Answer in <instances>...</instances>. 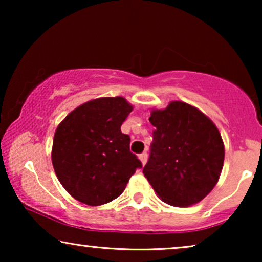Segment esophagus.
Masks as SVG:
<instances>
[{
    "label": "esophagus",
    "instance_id": "34e87169",
    "mask_svg": "<svg viewBox=\"0 0 262 262\" xmlns=\"http://www.w3.org/2000/svg\"><path fill=\"white\" fill-rule=\"evenodd\" d=\"M139 160H141L142 164L144 166V164L146 163V161H148V154H146V152L141 154V155H139Z\"/></svg>",
    "mask_w": 262,
    "mask_h": 262
}]
</instances>
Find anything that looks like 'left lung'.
I'll list each match as a JSON object with an SVG mask.
<instances>
[{"label": "left lung", "instance_id": "1", "mask_svg": "<svg viewBox=\"0 0 262 262\" xmlns=\"http://www.w3.org/2000/svg\"><path fill=\"white\" fill-rule=\"evenodd\" d=\"M155 131L143 174L161 200L184 207L203 200L216 186L224 162V143L213 121L182 101L152 110Z\"/></svg>", "mask_w": 262, "mask_h": 262}]
</instances>
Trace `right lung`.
<instances>
[{"label": "right lung", "mask_w": 262, "mask_h": 262, "mask_svg": "<svg viewBox=\"0 0 262 262\" xmlns=\"http://www.w3.org/2000/svg\"><path fill=\"white\" fill-rule=\"evenodd\" d=\"M121 96L78 106L58 125L51 159L66 191L78 202L99 206L118 198L142 162L130 151L120 126L132 111Z\"/></svg>", "instance_id": "1"}]
</instances>
